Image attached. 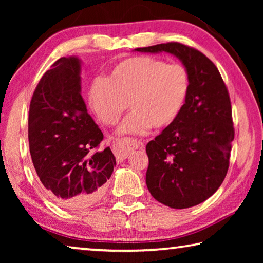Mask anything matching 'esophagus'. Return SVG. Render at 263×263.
Here are the masks:
<instances>
[{"label":"esophagus","mask_w":263,"mask_h":263,"mask_svg":"<svg viewBox=\"0 0 263 263\" xmlns=\"http://www.w3.org/2000/svg\"><path fill=\"white\" fill-rule=\"evenodd\" d=\"M144 144L140 140L132 139V138H124L122 140H118L112 145V151L116 159L118 162H122L123 160L128 158V155L133 149L140 148Z\"/></svg>","instance_id":"34e87169"}]
</instances>
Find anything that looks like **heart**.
Returning a JSON list of instances; mask_svg holds the SVG:
<instances>
[{
    "label": "heart",
    "instance_id": "obj_1",
    "mask_svg": "<svg viewBox=\"0 0 263 263\" xmlns=\"http://www.w3.org/2000/svg\"><path fill=\"white\" fill-rule=\"evenodd\" d=\"M188 70L152 57H132L111 70L104 84L91 88L90 104L102 123L115 126L128 108L132 114L121 133H144L152 126H171L183 110L189 95Z\"/></svg>",
    "mask_w": 263,
    "mask_h": 263
}]
</instances>
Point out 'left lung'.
<instances>
[{"mask_svg": "<svg viewBox=\"0 0 263 263\" xmlns=\"http://www.w3.org/2000/svg\"><path fill=\"white\" fill-rule=\"evenodd\" d=\"M136 51L172 53L188 70L189 95L180 117L146 145V184L164 205L195 206L228 174L234 139L229 90L215 64L194 47L171 42Z\"/></svg>", "mask_w": 263, "mask_h": 263, "instance_id": "left-lung-1", "label": "left lung"}]
</instances>
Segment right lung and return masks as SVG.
<instances>
[{"label": "right lung", "instance_id": "right-lung-1", "mask_svg": "<svg viewBox=\"0 0 263 263\" xmlns=\"http://www.w3.org/2000/svg\"><path fill=\"white\" fill-rule=\"evenodd\" d=\"M80 60L60 58L34 89L29 109L31 159L46 194L62 208L83 209L101 198L116 159L99 149L103 133L81 96Z\"/></svg>", "mask_w": 263, "mask_h": 263}]
</instances>
